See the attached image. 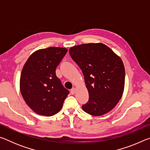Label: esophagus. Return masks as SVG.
Listing matches in <instances>:
<instances>
[{"instance_id": "1", "label": "esophagus", "mask_w": 150, "mask_h": 150, "mask_svg": "<svg viewBox=\"0 0 150 150\" xmlns=\"http://www.w3.org/2000/svg\"><path fill=\"white\" fill-rule=\"evenodd\" d=\"M75 91H76V88H73L71 90V93L72 94V95H74L75 93Z\"/></svg>"}]
</instances>
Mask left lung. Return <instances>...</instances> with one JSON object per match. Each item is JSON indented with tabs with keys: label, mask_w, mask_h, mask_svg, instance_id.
<instances>
[{
	"label": "left lung",
	"mask_w": 150,
	"mask_h": 150,
	"mask_svg": "<svg viewBox=\"0 0 150 150\" xmlns=\"http://www.w3.org/2000/svg\"><path fill=\"white\" fill-rule=\"evenodd\" d=\"M69 52L82 71L89 95L83 110L96 116L108 112L123 94L125 69L121 58L101 43L78 45Z\"/></svg>",
	"instance_id": "1"
}]
</instances>
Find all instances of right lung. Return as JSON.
I'll return each instance as SVG.
<instances>
[{
    "instance_id": "right-lung-1",
    "label": "right lung",
    "mask_w": 150,
    "mask_h": 150,
    "mask_svg": "<svg viewBox=\"0 0 150 150\" xmlns=\"http://www.w3.org/2000/svg\"><path fill=\"white\" fill-rule=\"evenodd\" d=\"M67 50L50 47L30 55L20 75V92L35 113L51 116L57 113L69 91L63 87L55 69Z\"/></svg>"
}]
</instances>
